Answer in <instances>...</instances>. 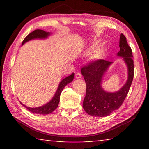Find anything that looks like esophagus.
Segmentation results:
<instances>
[{"mask_svg":"<svg viewBox=\"0 0 149 149\" xmlns=\"http://www.w3.org/2000/svg\"><path fill=\"white\" fill-rule=\"evenodd\" d=\"M75 77H76V78H77V79H79V78L81 77V74L80 73H76V74H75Z\"/></svg>","mask_w":149,"mask_h":149,"instance_id":"esophagus-1","label":"esophagus"}]
</instances>
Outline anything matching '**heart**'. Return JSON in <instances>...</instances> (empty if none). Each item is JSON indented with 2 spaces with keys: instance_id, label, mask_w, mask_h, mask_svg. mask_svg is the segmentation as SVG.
<instances>
[{
  "instance_id": "heart-1",
  "label": "heart",
  "mask_w": 149,
  "mask_h": 149,
  "mask_svg": "<svg viewBox=\"0 0 149 149\" xmlns=\"http://www.w3.org/2000/svg\"><path fill=\"white\" fill-rule=\"evenodd\" d=\"M103 54V50L102 49H99L97 51H95L94 53L92 54V58L93 59H99L101 58Z\"/></svg>"
}]
</instances>
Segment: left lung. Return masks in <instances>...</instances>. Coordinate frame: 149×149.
Listing matches in <instances>:
<instances>
[{"label": "left lung", "instance_id": "obj_1", "mask_svg": "<svg viewBox=\"0 0 149 149\" xmlns=\"http://www.w3.org/2000/svg\"><path fill=\"white\" fill-rule=\"evenodd\" d=\"M119 56L123 57L128 68V79L122 89L116 93L104 91L101 87L103 75L112 62L104 59L92 60L81 69L86 83V95L83 102V108L88 114L93 116L104 117L110 115L119 108L129 92L134 76L132 50L128 45L126 37L120 35Z\"/></svg>", "mask_w": 149, "mask_h": 149}]
</instances>
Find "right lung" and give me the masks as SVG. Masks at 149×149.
<instances>
[{
    "label": "right lung",
    "instance_id": "1",
    "mask_svg": "<svg viewBox=\"0 0 149 149\" xmlns=\"http://www.w3.org/2000/svg\"><path fill=\"white\" fill-rule=\"evenodd\" d=\"M50 33L49 32H46L41 29H36L31 33H30L29 35H27L26 38L24 39L23 42H22V45L24 44L25 42L29 41V40L33 39H43L46 38L47 36H49ZM74 78V74L73 73L68 77L64 78L61 82L60 83L59 86L58 87V89L56 91V93H55L54 97L52 98V99L50 100L49 102H48L47 104H45L42 107H40L38 108H29L26 107V106L22 104V102H20L22 105H24L25 107L27 108L30 112L35 114H49L53 112L54 110L56 109V108L58 106L59 102H60V94L62 91V90L64 89V87L67 84H68L69 83L72 82L73 81V79Z\"/></svg>",
    "mask_w": 149,
    "mask_h": 149
}]
</instances>
